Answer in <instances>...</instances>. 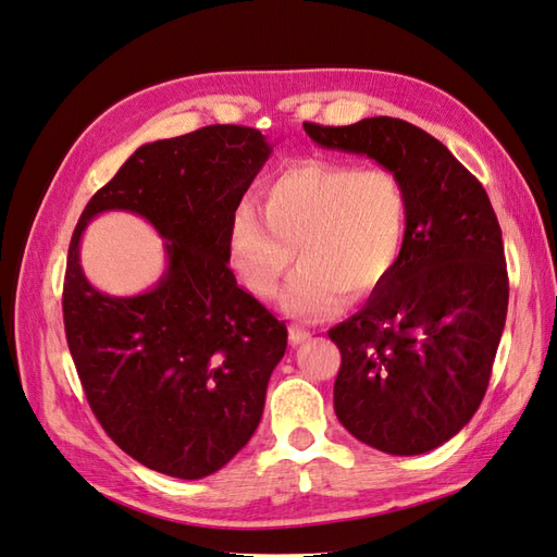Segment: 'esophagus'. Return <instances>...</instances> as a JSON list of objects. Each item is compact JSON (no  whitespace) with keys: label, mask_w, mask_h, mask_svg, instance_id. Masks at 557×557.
I'll return each mask as SVG.
<instances>
[{"label":"esophagus","mask_w":557,"mask_h":557,"mask_svg":"<svg viewBox=\"0 0 557 557\" xmlns=\"http://www.w3.org/2000/svg\"><path fill=\"white\" fill-rule=\"evenodd\" d=\"M309 337H311V333L307 329H300V325H290V329H288V341H290L293 347L307 343Z\"/></svg>","instance_id":"1"}]
</instances>
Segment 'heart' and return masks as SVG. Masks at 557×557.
Masks as SVG:
<instances>
[{
  "label": "heart",
  "instance_id": "1",
  "mask_svg": "<svg viewBox=\"0 0 557 557\" xmlns=\"http://www.w3.org/2000/svg\"><path fill=\"white\" fill-rule=\"evenodd\" d=\"M409 200L385 168L302 160L281 170L262 191V212L243 202L228 248L257 297H274L295 260L300 269L283 295L286 314L323 321L345 297L363 300L395 271L406 238Z\"/></svg>",
  "mask_w": 557,
  "mask_h": 557
}]
</instances>
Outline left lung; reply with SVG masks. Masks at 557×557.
Returning <instances> with one entry per match:
<instances>
[{
  "label": "left lung",
  "instance_id": "1",
  "mask_svg": "<svg viewBox=\"0 0 557 557\" xmlns=\"http://www.w3.org/2000/svg\"><path fill=\"white\" fill-rule=\"evenodd\" d=\"M305 132L323 148L375 160L409 200L392 276L329 331L343 357L335 416L377 451L437 449L480 409L506 325L508 271L490 196L449 148L406 120L305 122Z\"/></svg>",
  "mask_w": 557,
  "mask_h": 557
}]
</instances>
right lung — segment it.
I'll use <instances>...</instances> for the list:
<instances>
[{"label":"right lung","instance_id":"obj_1","mask_svg":"<svg viewBox=\"0 0 557 557\" xmlns=\"http://www.w3.org/2000/svg\"><path fill=\"white\" fill-rule=\"evenodd\" d=\"M271 146L260 129L210 125L144 144L91 196L67 248L63 323L94 416L122 451L180 480L224 468L260 425L288 331L228 269V234ZM125 209L166 238L151 290L106 296L86 281L78 238Z\"/></svg>","mask_w":557,"mask_h":557}]
</instances>
